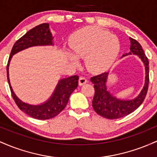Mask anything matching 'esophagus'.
<instances>
[{
	"mask_svg": "<svg viewBox=\"0 0 157 157\" xmlns=\"http://www.w3.org/2000/svg\"><path fill=\"white\" fill-rule=\"evenodd\" d=\"M87 82L88 80L84 77H80V79H79V85H80V86H82V85L86 83Z\"/></svg>",
	"mask_w": 157,
	"mask_h": 157,
	"instance_id": "1",
	"label": "esophagus"
}]
</instances>
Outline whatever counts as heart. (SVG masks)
Instances as JSON below:
<instances>
[{"label": "heart", "mask_w": 157, "mask_h": 157, "mask_svg": "<svg viewBox=\"0 0 157 157\" xmlns=\"http://www.w3.org/2000/svg\"><path fill=\"white\" fill-rule=\"evenodd\" d=\"M74 55L86 58L87 67L91 71H99L109 66L117 57L120 52L118 39L109 32L96 26L82 29L75 32L71 40ZM74 63L77 60L72 55Z\"/></svg>", "instance_id": "heart-1"}]
</instances>
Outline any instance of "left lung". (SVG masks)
<instances>
[{"label": "left lung", "mask_w": 157, "mask_h": 157, "mask_svg": "<svg viewBox=\"0 0 157 157\" xmlns=\"http://www.w3.org/2000/svg\"><path fill=\"white\" fill-rule=\"evenodd\" d=\"M131 40V52L129 54L138 55L145 66L146 77L145 84L140 94L132 100H120L115 98L106 89L105 82L108 72H103L93 76L91 81L94 83V95L92 100V106L97 113L109 120L123 117L134 112L143 102L146 97L149 85V61L145 56L142 46L136 40Z\"/></svg>", "instance_id": "obj_1"}]
</instances>
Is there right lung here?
I'll use <instances>...</instances> for the list:
<instances>
[{
    "mask_svg": "<svg viewBox=\"0 0 157 157\" xmlns=\"http://www.w3.org/2000/svg\"><path fill=\"white\" fill-rule=\"evenodd\" d=\"M48 23H42L27 32L24 35L17 40L11 51L7 63V80L10 86L12 98L16 105L21 111L32 117L37 120H48L59 114L67 105L71 94L78 86L79 77L77 75L62 79L56 88L51 98L44 104L40 105H32L20 100L12 91L9 79V65L12 55L25 48L34 46L52 45V34L48 29Z\"/></svg>",
    "mask_w": 157,
    "mask_h": 157,
    "instance_id": "add662e5",
    "label": "right lung"
}]
</instances>
